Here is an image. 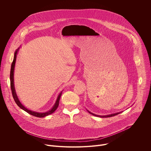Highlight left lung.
Returning a JSON list of instances; mask_svg holds the SVG:
<instances>
[{"mask_svg":"<svg viewBox=\"0 0 151 151\" xmlns=\"http://www.w3.org/2000/svg\"><path fill=\"white\" fill-rule=\"evenodd\" d=\"M88 112L90 114H91V115H94V116H98V117H100V118H108V117H111V116H115V115H118L119 114L121 113V112H118V113H115V114H111V115H104V116H102V115H101V116H100V115H97L94 114L88 111Z\"/></svg>","mask_w":151,"mask_h":151,"instance_id":"8db88e82","label":"left lung"}]
</instances>
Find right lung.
Listing matches in <instances>:
<instances>
[{"label":"right lung","instance_id":"right-lung-1","mask_svg":"<svg viewBox=\"0 0 151 151\" xmlns=\"http://www.w3.org/2000/svg\"><path fill=\"white\" fill-rule=\"evenodd\" d=\"M19 48H18L15 52L14 53V60L13 61L12 63L11 64V72H10V82H11V91H12V96L13 98L16 103V104L20 107L21 109H22L23 110H24V111H26V112L29 113V114L36 116V117H39V118H43L45 117L46 116H48L51 114H52L57 109L58 106L59 104V101H60V99L61 97V93L62 91L59 94V95L58 96V97L57 99V100L55 103V104L53 106V107H52V109H50V111L46 112H34V111H32L30 110H29L28 109H27L26 107H24L21 103L20 102V101L19 100L17 95L16 94L15 92V87H14V68H15V61H16V58H17V55L18 53V51L19 50Z\"/></svg>","mask_w":151,"mask_h":151}]
</instances>
